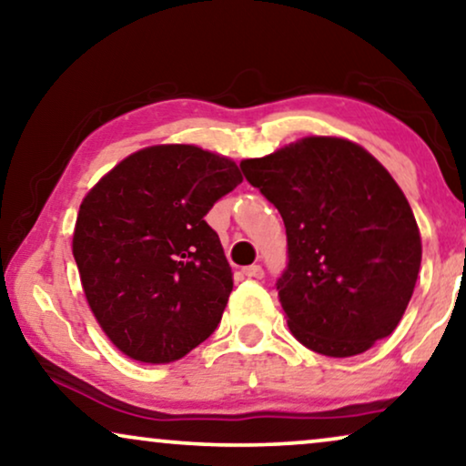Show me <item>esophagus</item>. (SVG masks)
I'll use <instances>...</instances> for the list:
<instances>
[{
  "label": "esophagus",
  "mask_w": 466,
  "mask_h": 466,
  "mask_svg": "<svg viewBox=\"0 0 466 466\" xmlns=\"http://www.w3.org/2000/svg\"><path fill=\"white\" fill-rule=\"evenodd\" d=\"M244 276L248 278V279H263L265 278V271H263V267L260 265H250V267H244Z\"/></svg>",
  "instance_id": "esophagus-1"
}]
</instances>
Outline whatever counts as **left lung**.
<instances>
[{
    "instance_id": "obj_1",
    "label": "left lung",
    "mask_w": 466,
    "mask_h": 466,
    "mask_svg": "<svg viewBox=\"0 0 466 466\" xmlns=\"http://www.w3.org/2000/svg\"><path fill=\"white\" fill-rule=\"evenodd\" d=\"M239 167L282 214L289 265L276 286L292 335L333 359L390 335L413 295L422 239L384 165L350 139L303 137Z\"/></svg>"
}]
</instances>
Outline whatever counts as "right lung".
Wrapping results in <instances>:
<instances>
[{
  "mask_svg": "<svg viewBox=\"0 0 466 466\" xmlns=\"http://www.w3.org/2000/svg\"><path fill=\"white\" fill-rule=\"evenodd\" d=\"M239 182L231 158L163 144L133 152L82 199L72 241L82 289L129 359L177 360L218 327L233 273L206 214Z\"/></svg>",
  "mask_w": 466,
  "mask_h": 466,
  "instance_id": "obj_1",
  "label": "right lung"
}]
</instances>
